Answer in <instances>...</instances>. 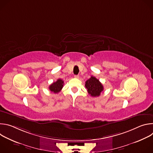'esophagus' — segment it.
<instances>
[{
    "instance_id": "34e87169",
    "label": "esophagus",
    "mask_w": 153,
    "mask_h": 153,
    "mask_svg": "<svg viewBox=\"0 0 153 153\" xmlns=\"http://www.w3.org/2000/svg\"><path fill=\"white\" fill-rule=\"evenodd\" d=\"M74 77L76 78V79H79V75H75V76H74Z\"/></svg>"
}]
</instances>
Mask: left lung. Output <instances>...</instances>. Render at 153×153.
<instances>
[{
	"label": "left lung",
	"mask_w": 153,
	"mask_h": 153,
	"mask_svg": "<svg viewBox=\"0 0 153 153\" xmlns=\"http://www.w3.org/2000/svg\"><path fill=\"white\" fill-rule=\"evenodd\" d=\"M88 94L92 97L99 96L103 90V86L100 81L95 77L91 76L85 82V85Z\"/></svg>",
	"instance_id": "obj_1"
}]
</instances>
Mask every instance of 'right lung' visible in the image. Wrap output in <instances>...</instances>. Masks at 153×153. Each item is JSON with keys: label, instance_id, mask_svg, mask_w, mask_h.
<instances>
[{"label": "right lung", "instance_id": "right-lung-1", "mask_svg": "<svg viewBox=\"0 0 153 153\" xmlns=\"http://www.w3.org/2000/svg\"><path fill=\"white\" fill-rule=\"evenodd\" d=\"M63 82H64L62 79H57V80L56 82H53L51 85H50L49 90L51 92H53L54 93H59L63 88Z\"/></svg>", "mask_w": 153, "mask_h": 153}]
</instances>
